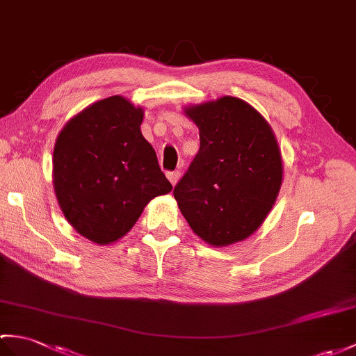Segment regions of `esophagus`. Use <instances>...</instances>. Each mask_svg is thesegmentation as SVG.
<instances>
[{
  "label": "esophagus",
  "mask_w": 356,
  "mask_h": 356,
  "mask_svg": "<svg viewBox=\"0 0 356 356\" xmlns=\"http://www.w3.org/2000/svg\"><path fill=\"white\" fill-rule=\"evenodd\" d=\"M179 176H180L179 171H170V172H167V177L171 181V185H176V181L179 180Z\"/></svg>",
  "instance_id": "34e87169"
}]
</instances>
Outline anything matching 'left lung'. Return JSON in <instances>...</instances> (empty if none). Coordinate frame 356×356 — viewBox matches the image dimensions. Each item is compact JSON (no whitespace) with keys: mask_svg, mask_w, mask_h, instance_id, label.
I'll list each match as a JSON object with an SVG mask.
<instances>
[{"mask_svg":"<svg viewBox=\"0 0 356 356\" xmlns=\"http://www.w3.org/2000/svg\"><path fill=\"white\" fill-rule=\"evenodd\" d=\"M200 131V148L175 186L188 225L212 245L252 235L282 184L277 140L250 104L221 97L185 111Z\"/></svg>","mask_w":356,"mask_h":356,"instance_id":"left-lung-1","label":"left lung"}]
</instances>
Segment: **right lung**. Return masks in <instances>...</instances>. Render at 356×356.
Listing matches in <instances>:
<instances>
[{"instance_id":"1","label":"right lung","mask_w":356,"mask_h":356,"mask_svg":"<svg viewBox=\"0 0 356 356\" xmlns=\"http://www.w3.org/2000/svg\"><path fill=\"white\" fill-rule=\"evenodd\" d=\"M144 112L120 95L76 115L57 136L53 177L70 225L97 244L117 241L144 206L172 186L140 134Z\"/></svg>"}]
</instances>
